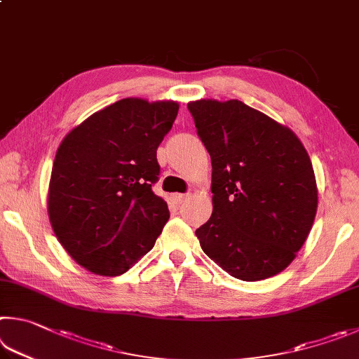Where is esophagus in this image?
Wrapping results in <instances>:
<instances>
[{
  "instance_id": "34e87169",
  "label": "esophagus",
  "mask_w": 359,
  "mask_h": 359,
  "mask_svg": "<svg viewBox=\"0 0 359 359\" xmlns=\"http://www.w3.org/2000/svg\"><path fill=\"white\" fill-rule=\"evenodd\" d=\"M188 198H190V194H174V196H172L175 204H184V202H185Z\"/></svg>"
}]
</instances>
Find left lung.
Returning <instances> with one entry per match:
<instances>
[{
    "mask_svg": "<svg viewBox=\"0 0 359 359\" xmlns=\"http://www.w3.org/2000/svg\"><path fill=\"white\" fill-rule=\"evenodd\" d=\"M212 158L213 212L196 229L202 251L242 281L287 269L317 212L316 175L290 128L240 100L188 103Z\"/></svg>",
    "mask_w": 359,
    "mask_h": 359,
    "instance_id": "8db88e82",
    "label": "left lung"
}]
</instances>
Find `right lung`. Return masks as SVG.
<instances>
[{
    "label": "right lung",
    "mask_w": 359,
    "mask_h": 359,
    "mask_svg": "<svg viewBox=\"0 0 359 359\" xmlns=\"http://www.w3.org/2000/svg\"><path fill=\"white\" fill-rule=\"evenodd\" d=\"M177 102L122 99L89 116L57 147L48 217L69 256L100 276H119L149 252L169 219L152 191L157 149Z\"/></svg>",
    "instance_id": "obj_1"
}]
</instances>
